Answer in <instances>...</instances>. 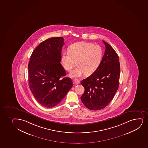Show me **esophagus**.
<instances>
[{
	"instance_id": "esophagus-1",
	"label": "esophagus",
	"mask_w": 148,
	"mask_h": 148,
	"mask_svg": "<svg viewBox=\"0 0 148 148\" xmlns=\"http://www.w3.org/2000/svg\"><path fill=\"white\" fill-rule=\"evenodd\" d=\"M80 80H78V79H75V80L74 81V84L75 85H78V84H80Z\"/></svg>"
}]
</instances>
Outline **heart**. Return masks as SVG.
Listing matches in <instances>:
<instances>
[{
  "instance_id": "obj_1",
  "label": "heart",
  "mask_w": 148,
  "mask_h": 148,
  "mask_svg": "<svg viewBox=\"0 0 148 148\" xmlns=\"http://www.w3.org/2000/svg\"><path fill=\"white\" fill-rule=\"evenodd\" d=\"M103 51L101 47L86 42H79L69 47V51H64L62 56L63 66L67 71L73 68L76 62L77 66L70 76L80 77L86 73L90 75L97 70L101 62Z\"/></svg>"
}]
</instances>
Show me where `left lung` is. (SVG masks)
Listing matches in <instances>:
<instances>
[{
  "instance_id": "left-lung-1",
  "label": "left lung",
  "mask_w": 148,
  "mask_h": 148,
  "mask_svg": "<svg viewBox=\"0 0 148 148\" xmlns=\"http://www.w3.org/2000/svg\"><path fill=\"white\" fill-rule=\"evenodd\" d=\"M104 55L99 66L90 76L81 81L85 91L82 102L91 110L105 108L113 99L119 86V58L114 49L104 41Z\"/></svg>"
}]
</instances>
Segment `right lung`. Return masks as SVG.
<instances>
[{
  "instance_id": "obj_1",
  "label": "right lung",
  "mask_w": 148,
  "mask_h": 148,
  "mask_svg": "<svg viewBox=\"0 0 148 148\" xmlns=\"http://www.w3.org/2000/svg\"><path fill=\"white\" fill-rule=\"evenodd\" d=\"M64 44L62 37L42 42L33 51L28 63L30 90L37 102L46 108L57 106L73 86L70 78H61L66 75L60 63Z\"/></svg>"
}]
</instances>
